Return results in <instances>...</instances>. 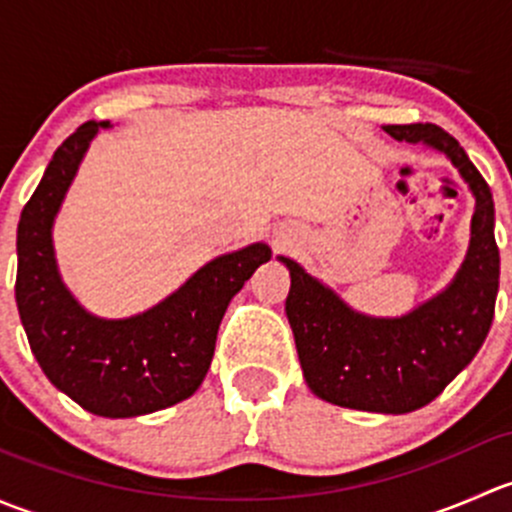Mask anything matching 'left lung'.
I'll use <instances>...</instances> for the list:
<instances>
[{
  "mask_svg": "<svg viewBox=\"0 0 512 512\" xmlns=\"http://www.w3.org/2000/svg\"><path fill=\"white\" fill-rule=\"evenodd\" d=\"M396 141L426 143L453 160L476 195L471 250L453 285L401 319L356 314L294 260L287 317L304 379L319 399L344 409L409 414L431 404L488 337L498 294L493 195L451 133L433 123L384 126Z\"/></svg>",
  "mask_w": 512,
  "mask_h": 512,
  "instance_id": "8db88e82",
  "label": "left lung"
}]
</instances>
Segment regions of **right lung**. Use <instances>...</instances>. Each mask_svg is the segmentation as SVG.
I'll return each instance as SVG.
<instances>
[{"label": "right lung", "instance_id": "obj_1", "mask_svg": "<svg viewBox=\"0 0 512 512\" xmlns=\"http://www.w3.org/2000/svg\"><path fill=\"white\" fill-rule=\"evenodd\" d=\"M108 123L86 121L51 158L17 227L19 317L41 371L81 409L131 418L188 399L210 369L232 294L272 257L257 242L208 262L165 302L131 319L86 314L61 285L51 223L89 141Z\"/></svg>", "mask_w": 512, "mask_h": 512}]
</instances>
